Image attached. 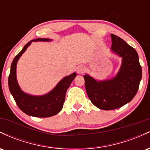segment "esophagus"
Instances as JSON below:
<instances>
[{
  "label": "esophagus",
  "instance_id": "1",
  "mask_svg": "<svg viewBox=\"0 0 150 150\" xmlns=\"http://www.w3.org/2000/svg\"><path fill=\"white\" fill-rule=\"evenodd\" d=\"M84 72H85V68H84L83 66H78L77 68V73L78 74H80V75H82V74L84 73Z\"/></svg>",
  "mask_w": 150,
  "mask_h": 150
}]
</instances>
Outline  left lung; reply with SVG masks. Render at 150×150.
Instances as JSON below:
<instances>
[{"instance_id":"1","label":"left lung","mask_w":150,"mask_h":150,"mask_svg":"<svg viewBox=\"0 0 150 150\" xmlns=\"http://www.w3.org/2000/svg\"><path fill=\"white\" fill-rule=\"evenodd\" d=\"M111 50L122 58L119 71L115 77L96 80L84 75L85 89L92 103L102 110H113L128 104L138 90L142 78V68L137 51L118 36L111 34Z\"/></svg>"}]
</instances>
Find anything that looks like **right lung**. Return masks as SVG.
Wrapping results in <instances>:
<instances>
[{"mask_svg": "<svg viewBox=\"0 0 150 150\" xmlns=\"http://www.w3.org/2000/svg\"><path fill=\"white\" fill-rule=\"evenodd\" d=\"M50 42L51 39L39 38L27 43L20 53L15 56L10 67V72L8 77V86L10 92L14 98L15 102L20 110L30 116L46 118L56 115L63 108L65 101V93L70 84L76 77V73H72L65 77L58 83V85L48 94L42 96H33L24 92L20 89L16 77V68L18 60L22 53L32 42Z\"/></svg>", "mask_w": 150, "mask_h": 150, "instance_id": "add662e5", "label": "right lung"}]
</instances>
